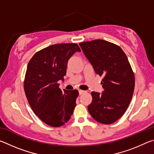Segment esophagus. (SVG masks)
Instances as JSON below:
<instances>
[{
	"mask_svg": "<svg viewBox=\"0 0 154 154\" xmlns=\"http://www.w3.org/2000/svg\"><path fill=\"white\" fill-rule=\"evenodd\" d=\"M79 94H80V95H82V94H83L86 93V92H85V91H84V90H79Z\"/></svg>",
	"mask_w": 154,
	"mask_h": 154,
	"instance_id": "obj_1",
	"label": "esophagus"
}]
</instances>
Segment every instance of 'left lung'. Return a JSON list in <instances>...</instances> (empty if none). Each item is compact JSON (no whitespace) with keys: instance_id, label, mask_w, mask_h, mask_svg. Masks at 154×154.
Returning a JSON list of instances; mask_svg holds the SVG:
<instances>
[{"instance_id":"obj_1","label":"left lung","mask_w":154,"mask_h":154,"mask_svg":"<svg viewBox=\"0 0 154 154\" xmlns=\"http://www.w3.org/2000/svg\"><path fill=\"white\" fill-rule=\"evenodd\" d=\"M96 74L103 76V93L92 92L88 109L98 122L111 124L121 118L131 101L134 74L120 47L102 39L79 43Z\"/></svg>"}]
</instances>
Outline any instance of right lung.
Returning a JSON list of instances; mask_svg holds the SVG:
<instances>
[{
	"mask_svg": "<svg viewBox=\"0 0 154 154\" xmlns=\"http://www.w3.org/2000/svg\"><path fill=\"white\" fill-rule=\"evenodd\" d=\"M76 51H81L77 43L55 44L36 52L28 64L24 88L28 103L36 116L52 127L66 123L76 106L79 92H62L58 83L64 79L67 62Z\"/></svg>",
	"mask_w": 154,
	"mask_h": 154,
	"instance_id": "1",
	"label": "right lung"
}]
</instances>
